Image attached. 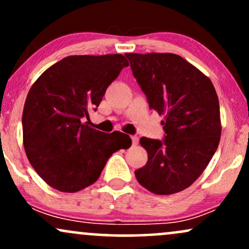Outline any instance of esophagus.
I'll return each instance as SVG.
<instances>
[{
    "mask_svg": "<svg viewBox=\"0 0 249 249\" xmlns=\"http://www.w3.org/2000/svg\"><path fill=\"white\" fill-rule=\"evenodd\" d=\"M131 139H132V145H137L138 144V142H139V138L137 136H132L131 137Z\"/></svg>",
    "mask_w": 249,
    "mask_h": 249,
    "instance_id": "34e87169",
    "label": "esophagus"
}]
</instances>
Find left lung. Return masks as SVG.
I'll return each instance as SVG.
<instances>
[{
  "instance_id": "8db88e82",
  "label": "left lung",
  "mask_w": 249,
  "mask_h": 249,
  "mask_svg": "<svg viewBox=\"0 0 249 249\" xmlns=\"http://www.w3.org/2000/svg\"><path fill=\"white\" fill-rule=\"evenodd\" d=\"M151 108L164 116L162 142L141 138L145 166L134 171L142 187L158 196L178 193L201 176L221 136L219 99L213 83L181 56L125 53Z\"/></svg>"
}]
</instances>
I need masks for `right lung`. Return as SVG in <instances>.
<instances>
[{
	"label": "right lung",
	"mask_w": 249,
	"mask_h": 249,
	"mask_svg": "<svg viewBox=\"0 0 249 249\" xmlns=\"http://www.w3.org/2000/svg\"><path fill=\"white\" fill-rule=\"evenodd\" d=\"M125 67L121 53L68 56L30 88L22 115L24 151L49 186L65 193L84 190L97 181L111 154L131 146L127 134L101 132L89 117Z\"/></svg>",
	"instance_id": "right-lung-1"
}]
</instances>
